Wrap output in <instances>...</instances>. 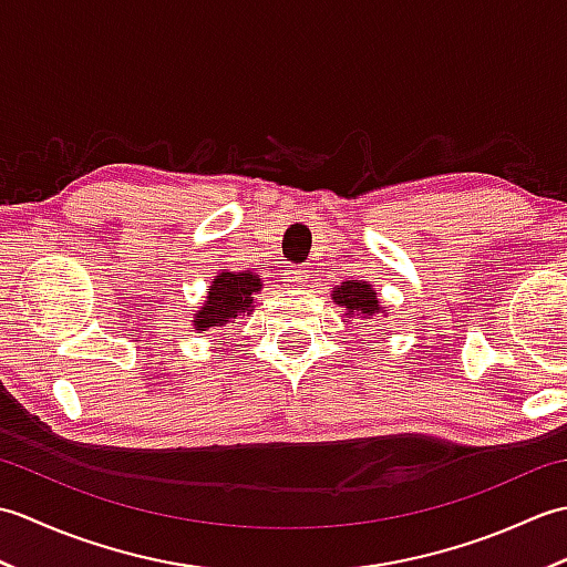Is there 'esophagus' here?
Segmentation results:
<instances>
[{"mask_svg":"<svg viewBox=\"0 0 567 567\" xmlns=\"http://www.w3.org/2000/svg\"><path fill=\"white\" fill-rule=\"evenodd\" d=\"M309 270L307 268H302V265H285V282H290V285H302V282H307V275Z\"/></svg>","mask_w":567,"mask_h":567,"instance_id":"obj_1","label":"esophagus"}]
</instances>
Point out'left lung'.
Wrapping results in <instances>:
<instances>
[{
    "instance_id": "1",
    "label": "left lung",
    "mask_w": 567,
    "mask_h": 567,
    "mask_svg": "<svg viewBox=\"0 0 567 567\" xmlns=\"http://www.w3.org/2000/svg\"><path fill=\"white\" fill-rule=\"evenodd\" d=\"M333 302L341 305L348 311V317H358V319L360 317L370 319L375 315H382V311H388L378 305L375 290L360 280H348V282H341L339 287H336Z\"/></svg>"
}]
</instances>
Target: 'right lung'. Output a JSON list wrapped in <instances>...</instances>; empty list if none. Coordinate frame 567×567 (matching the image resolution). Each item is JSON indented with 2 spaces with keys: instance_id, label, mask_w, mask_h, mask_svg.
<instances>
[{
  "instance_id": "right-lung-1",
  "label": "right lung",
  "mask_w": 567,
  "mask_h": 567,
  "mask_svg": "<svg viewBox=\"0 0 567 567\" xmlns=\"http://www.w3.org/2000/svg\"><path fill=\"white\" fill-rule=\"evenodd\" d=\"M260 290V277L250 272H221L216 275L207 305L199 309L195 327L197 331H207L214 327H224L226 321L236 319L244 311H250L252 295Z\"/></svg>"
}]
</instances>
